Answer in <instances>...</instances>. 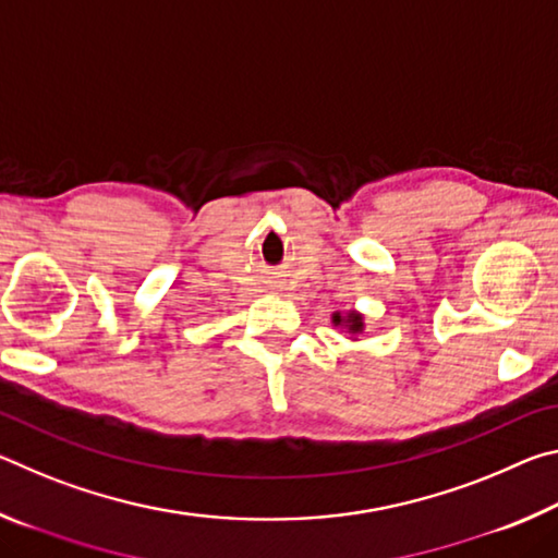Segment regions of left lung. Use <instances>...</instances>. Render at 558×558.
Instances as JSON below:
<instances>
[{"label": "left lung", "instance_id": "1", "mask_svg": "<svg viewBox=\"0 0 558 558\" xmlns=\"http://www.w3.org/2000/svg\"><path fill=\"white\" fill-rule=\"evenodd\" d=\"M332 325L342 329V332H347V339H352V342H356L359 335H364V315L359 313V310H347V313H335L332 315Z\"/></svg>", "mask_w": 558, "mask_h": 558}]
</instances>
